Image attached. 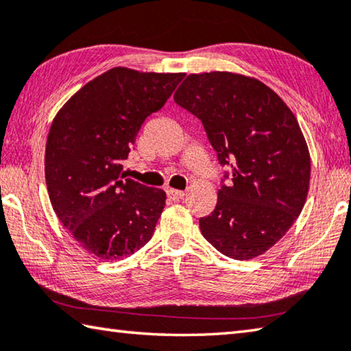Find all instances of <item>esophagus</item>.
Listing matches in <instances>:
<instances>
[{"mask_svg":"<svg viewBox=\"0 0 351 351\" xmlns=\"http://www.w3.org/2000/svg\"><path fill=\"white\" fill-rule=\"evenodd\" d=\"M167 196L170 197V199L180 201L184 197V192H181V190H175V189H167Z\"/></svg>","mask_w":351,"mask_h":351,"instance_id":"esophagus-1","label":"esophagus"}]
</instances>
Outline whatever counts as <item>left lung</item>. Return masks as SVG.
<instances>
[{"instance_id": "8db88e82", "label": "left lung", "mask_w": 351, "mask_h": 351, "mask_svg": "<svg viewBox=\"0 0 351 351\" xmlns=\"http://www.w3.org/2000/svg\"><path fill=\"white\" fill-rule=\"evenodd\" d=\"M173 99L201 121L227 169L215 210L199 218L202 237L233 259L265 253L308 193L310 155L295 114L270 87L230 72L189 75Z\"/></svg>"}]
</instances>
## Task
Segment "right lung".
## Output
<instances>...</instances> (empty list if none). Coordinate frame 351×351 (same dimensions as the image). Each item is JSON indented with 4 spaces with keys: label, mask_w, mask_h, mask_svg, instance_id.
Masks as SVG:
<instances>
[{
    "label": "right lung",
    "mask_w": 351,
    "mask_h": 351,
    "mask_svg": "<svg viewBox=\"0 0 351 351\" xmlns=\"http://www.w3.org/2000/svg\"><path fill=\"white\" fill-rule=\"evenodd\" d=\"M184 73L114 67L76 92L56 114L46 145V184L56 216L99 259L129 256L154 237L165 192L125 178L123 161L149 114Z\"/></svg>",
    "instance_id": "right-lung-1"
}]
</instances>
